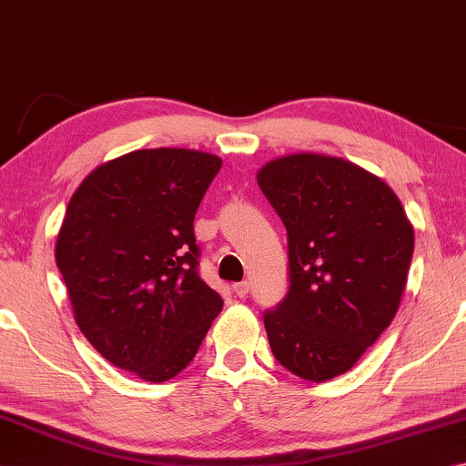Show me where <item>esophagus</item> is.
Here are the masks:
<instances>
[{
	"mask_svg": "<svg viewBox=\"0 0 466 466\" xmlns=\"http://www.w3.org/2000/svg\"><path fill=\"white\" fill-rule=\"evenodd\" d=\"M233 292H235V295H238L239 299L248 297V292H249V282H248V280H243V282L233 284Z\"/></svg>",
	"mask_w": 466,
	"mask_h": 466,
	"instance_id": "esophagus-1",
	"label": "esophagus"
}]
</instances>
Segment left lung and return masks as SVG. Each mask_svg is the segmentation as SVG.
<instances>
[{
  "label": "left lung",
  "instance_id": "8db88e82",
  "mask_svg": "<svg viewBox=\"0 0 466 466\" xmlns=\"http://www.w3.org/2000/svg\"><path fill=\"white\" fill-rule=\"evenodd\" d=\"M258 186L289 235V292L264 313L272 354L313 382L348 372L401 303L413 227L380 177L317 153L279 157Z\"/></svg>",
  "mask_w": 466,
  "mask_h": 466
}]
</instances>
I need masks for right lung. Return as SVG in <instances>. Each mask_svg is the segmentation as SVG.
Here are the masks:
<instances>
[{"mask_svg": "<svg viewBox=\"0 0 466 466\" xmlns=\"http://www.w3.org/2000/svg\"><path fill=\"white\" fill-rule=\"evenodd\" d=\"M217 155L141 149L97 166L65 212L56 268L79 329L106 360L149 382L182 372L223 299L198 274L194 215Z\"/></svg>", "mask_w": 466, "mask_h": 466, "instance_id": "right-lung-1", "label": "right lung"}]
</instances>
